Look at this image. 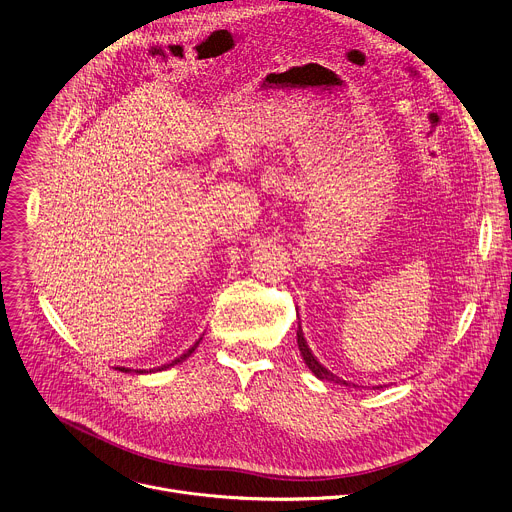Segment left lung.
Here are the masks:
<instances>
[{
  "mask_svg": "<svg viewBox=\"0 0 512 512\" xmlns=\"http://www.w3.org/2000/svg\"><path fill=\"white\" fill-rule=\"evenodd\" d=\"M297 344H299V352H301V356H303L305 364L309 366V370H311L319 380H327V382H335V384H346V386H350V382H348V380H342L339 376H335L333 372H329L325 366H321V364L317 362V358L311 354V350H309V346H307V342H305L301 325H299V329H297Z\"/></svg>",
  "mask_w": 512,
  "mask_h": 512,
  "instance_id": "obj_1",
  "label": "left lung"
}]
</instances>
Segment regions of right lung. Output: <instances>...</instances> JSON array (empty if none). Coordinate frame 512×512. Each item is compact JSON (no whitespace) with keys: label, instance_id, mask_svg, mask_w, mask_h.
<instances>
[{"label":"right lung","instance_id":"add662e5","mask_svg":"<svg viewBox=\"0 0 512 512\" xmlns=\"http://www.w3.org/2000/svg\"><path fill=\"white\" fill-rule=\"evenodd\" d=\"M197 346H199V342H195V346H191V348H189L185 354H181L177 360H173V362H170V364H164V366H160V368H156V370H164V368H168V366H175V364H179V362L187 360V358H189V356L195 352V348H197ZM120 370H122V372H130L128 368H120ZM136 372H138V370H136Z\"/></svg>","mask_w":512,"mask_h":512}]
</instances>
